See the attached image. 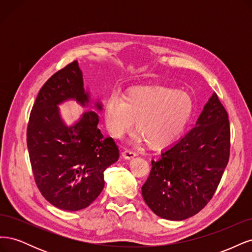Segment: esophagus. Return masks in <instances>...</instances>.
Here are the masks:
<instances>
[{"instance_id":"1","label":"esophagus","mask_w":252,"mask_h":252,"mask_svg":"<svg viewBox=\"0 0 252 252\" xmlns=\"http://www.w3.org/2000/svg\"><path fill=\"white\" fill-rule=\"evenodd\" d=\"M122 157H123L125 159H131L136 157V154L131 150H125L123 154H122Z\"/></svg>"}]
</instances>
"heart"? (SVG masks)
Masks as SVG:
<instances>
[{"mask_svg": "<svg viewBox=\"0 0 252 252\" xmlns=\"http://www.w3.org/2000/svg\"><path fill=\"white\" fill-rule=\"evenodd\" d=\"M191 97L163 86L129 89L120 96L111 94L104 105V121L110 134L120 139L133 125L131 143L146 142L150 148L167 147L184 131L192 116Z\"/></svg>", "mask_w": 252, "mask_h": 252, "instance_id": "1", "label": "heart"}]
</instances>
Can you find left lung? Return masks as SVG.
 I'll use <instances>...</instances> for the list:
<instances>
[{
  "label": "left lung",
  "instance_id": "left-lung-1",
  "mask_svg": "<svg viewBox=\"0 0 252 252\" xmlns=\"http://www.w3.org/2000/svg\"><path fill=\"white\" fill-rule=\"evenodd\" d=\"M228 114L213 93L195 126L152 161L143 199L159 218L183 220L211 200L229 159Z\"/></svg>",
  "mask_w": 252,
  "mask_h": 252
}]
</instances>
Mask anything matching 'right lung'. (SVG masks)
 I'll use <instances>...</instances> for the list:
<instances>
[{"label": "right lung", "instance_id": "right-lung-1", "mask_svg": "<svg viewBox=\"0 0 252 252\" xmlns=\"http://www.w3.org/2000/svg\"><path fill=\"white\" fill-rule=\"evenodd\" d=\"M70 100L93 110L68 126L59 105ZM102 110L84 88L78 61L53 74L36 96L27 128L29 158L37 188L59 209L88 207L104 188L105 169L119 159L116 143L97 128Z\"/></svg>", "mask_w": 252, "mask_h": 252}]
</instances>
